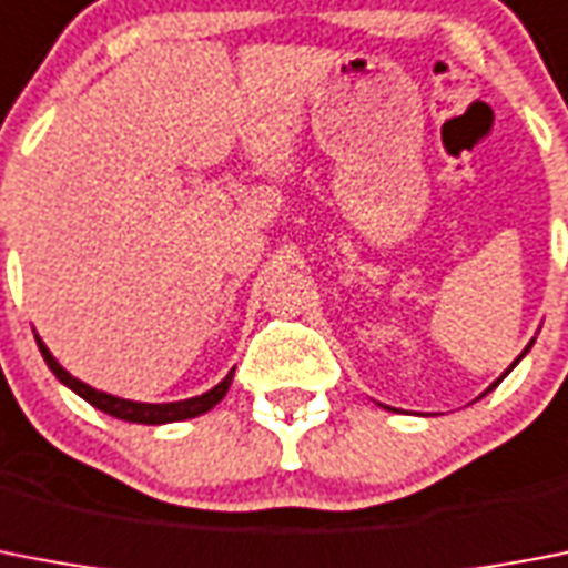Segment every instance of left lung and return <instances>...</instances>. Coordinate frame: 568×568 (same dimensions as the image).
<instances>
[{
  "instance_id": "1",
  "label": "left lung",
  "mask_w": 568,
  "mask_h": 568,
  "mask_svg": "<svg viewBox=\"0 0 568 568\" xmlns=\"http://www.w3.org/2000/svg\"><path fill=\"white\" fill-rule=\"evenodd\" d=\"M531 346H535V337H531V343H528V346H526V349H523V355H519V357H517V361H514V364H511V366H508V369H505V373H503V375H499V378H497V381H494V384H490V387H488V389H485V393H490V389H494V387H497V384H499V381H503V378H505V375H508V373H511V369H514V366H517V364H519V361H523V357H526V352H528V349H531ZM485 393H483V395H485ZM384 409H393V407H384Z\"/></svg>"
}]
</instances>
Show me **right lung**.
<instances>
[{"label":"right lung","instance_id":"obj_1","mask_svg":"<svg viewBox=\"0 0 568 568\" xmlns=\"http://www.w3.org/2000/svg\"><path fill=\"white\" fill-rule=\"evenodd\" d=\"M33 337H37V346H40L42 357H45V364H49V369L57 375V381H60V384H65V387H69L71 393H78L83 402H89L92 407L103 409L106 416L121 418V422H132V424L187 422V418L202 416V413H207V409L216 407V404L227 395V389H231V381H233V369H231L225 378L219 381L216 387L207 389V393H202V395H193V398H184V402H166V404L130 402V398H118V395L100 393V389L89 387V384H83L80 378H74L69 369H63V366L57 364V357L51 355L49 346L40 341V335H33Z\"/></svg>","mask_w":568,"mask_h":568}]
</instances>
